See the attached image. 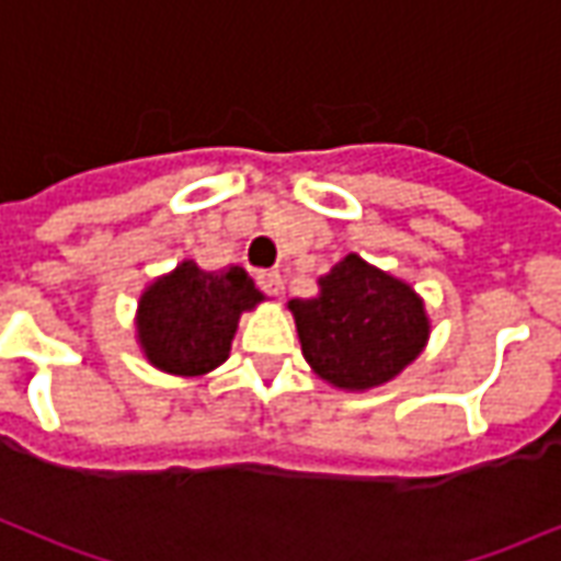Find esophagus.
<instances>
[{"mask_svg":"<svg viewBox=\"0 0 561 561\" xmlns=\"http://www.w3.org/2000/svg\"><path fill=\"white\" fill-rule=\"evenodd\" d=\"M257 288L270 297H282L285 294V279H282L279 270H261L257 273Z\"/></svg>","mask_w":561,"mask_h":561,"instance_id":"34e87169","label":"esophagus"}]
</instances>
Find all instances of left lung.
Segmentation results:
<instances>
[{"instance_id": "obj_1", "label": "left lung", "mask_w": 561, "mask_h": 561, "mask_svg": "<svg viewBox=\"0 0 561 561\" xmlns=\"http://www.w3.org/2000/svg\"><path fill=\"white\" fill-rule=\"evenodd\" d=\"M304 357L336 388L385 385L430 336L421 297L357 255L342 257L312 300H291Z\"/></svg>"}]
</instances>
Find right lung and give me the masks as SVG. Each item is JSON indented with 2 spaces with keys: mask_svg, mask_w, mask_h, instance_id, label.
Here are the masks:
<instances>
[{
  "mask_svg": "<svg viewBox=\"0 0 561 561\" xmlns=\"http://www.w3.org/2000/svg\"><path fill=\"white\" fill-rule=\"evenodd\" d=\"M261 300L264 294L243 267L204 273L183 261L140 297V345L164 373L204 376L231 352L240 312Z\"/></svg>",
  "mask_w": 561,
  "mask_h": 561,
  "instance_id": "add662e5",
  "label": "right lung"
}]
</instances>
